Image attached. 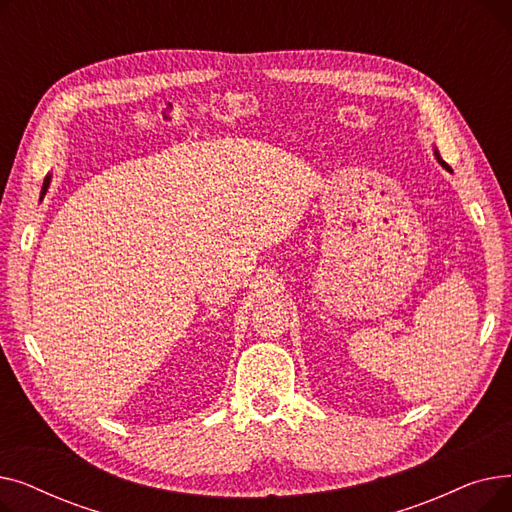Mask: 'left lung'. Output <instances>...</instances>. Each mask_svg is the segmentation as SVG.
Wrapping results in <instances>:
<instances>
[{
  "mask_svg": "<svg viewBox=\"0 0 512 512\" xmlns=\"http://www.w3.org/2000/svg\"><path fill=\"white\" fill-rule=\"evenodd\" d=\"M434 155H436V159H438V164H440V166H442V168H444V170H448V172H452V170H450V166H448V164H446V161H444V159H442V157H440V153H438V149H434Z\"/></svg>",
  "mask_w": 512,
  "mask_h": 512,
  "instance_id": "1",
  "label": "left lung"
}]
</instances>
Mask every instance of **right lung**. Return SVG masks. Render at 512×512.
Instances as JSON below:
<instances>
[{"instance_id":"right-lung-1","label":"right lung","mask_w":512,"mask_h":512,"mask_svg":"<svg viewBox=\"0 0 512 512\" xmlns=\"http://www.w3.org/2000/svg\"><path fill=\"white\" fill-rule=\"evenodd\" d=\"M49 182H51V174H47V176H45V180H43V188H41V193H45V191H47V188H49Z\"/></svg>"}]
</instances>
